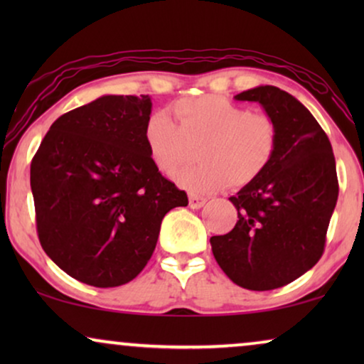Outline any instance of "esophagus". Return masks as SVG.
Segmentation results:
<instances>
[{
	"label": "esophagus",
	"instance_id": "esophagus-1",
	"mask_svg": "<svg viewBox=\"0 0 364 364\" xmlns=\"http://www.w3.org/2000/svg\"><path fill=\"white\" fill-rule=\"evenodd\" d=\"M205 202H207V198L197 196V193H191V197H188V205H191L192 208H202L203 205H205Z\"/></svg>",
	"mask_w": 364,
	"mask_h": 364
}]
</instances>
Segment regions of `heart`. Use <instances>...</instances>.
I'll return each instance as SVG.
<instances>
[{
    "mask_svg": "<svg viewBox=\"0 0 364 364\" xmlns=\"http://www.w3.org/2000/svg\"><path fill=\"white\" fill-rule=\"evenodd\" d=\"M173 122L166 112H156L144 129L149 154L157 168L173 173L193 155L203 162L176 173V181L188 191L205 193L223 187L227 181L240 187L255 181L268 167L277 151L278 131L267 114L220 96L187 97L173 104Z\"/></svg>",
    "mask_w": 364,
    "mask_h": 364,
    "instance_id": "1",
    "label": "heart"
}]
</instances>
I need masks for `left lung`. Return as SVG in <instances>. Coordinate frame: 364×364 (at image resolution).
I'll use <instances>...</instances> for the list:
<instances>
[{"mask_svg":"<svg viewBox=\"0 0 364 364\" xmlns=\"http://www.w3.org/2000/svg\"><path fill=\"white\" fill-rule=\"evenodd\" d=\"M262 104L278 131L268 167L228 198L235 227L210 238L225 275L247 290L285 287L316 265L338 200L336 164L330 139L303 104L275 86L235 96Z\"/></svg>","mask_w":364,"mask_h":364,"instance_id":"1","label":"left lung"}]
</instances>
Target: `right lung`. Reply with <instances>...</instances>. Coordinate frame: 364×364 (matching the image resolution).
<instances>
[{
	"label": "right lung",
	"mask_w": 364,
	"mask_h": 364,
	"mask_svg": "<svg viewBox=\"0 0 364 364\" xmlns=\"http://www.w3.org/2000/svg\"><path fill=\"white\" fill-rule=\"evenodd\" d=\"M151 111L149 96H102L56 119L33 157L43 250L86 285L134 280L152 257L162 218L188 203L149 154Z\"/></svg>",
	"instance_id": "obj_1"
}]
</instances>
